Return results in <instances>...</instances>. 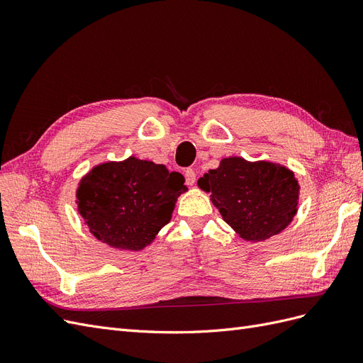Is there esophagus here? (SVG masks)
Instances as JSON below:
<instances>
[{
	"label": "esophagus",
	"instance_id": "34e87169",
	"mask_svg": "<svg viewBox=\"0 0 363 363\" xmlns=\"http://www.w3.org/2000/svg\"><path fill=\"white\" fill-rule=\"evenodd\" d=\"M184 180H186V184L192 186L195 183V171L192 168H188L184 171Z\"/></svg>",
	"mask_w": 363,
	"mask_h": 363
}]
</instances>
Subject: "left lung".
<instances>
[{
    "mask_svg": "<svg viewBox=\"0 0 363 363\" xmlns=\"http://www.w3.org/2000/svg\"><path fill=\"white\" fill-rule=\"evenodd\" d=\"M199 186L224 221L247 240H265L286 227L296 212L300 186L294 172L269 162L250 163L240 157L221 160Z\"/></svg>",
    "mask_w": 363,
    "mask_h": 363,
    "instance_id": "left-lung-1",
    "label": "left lung"
}]
</instances>
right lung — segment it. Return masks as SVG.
Masks as SVG:
<instances>
[{"label":"right lung","instance_id":"1","mask_svg":"<svg viewBox=\"0 0 363 363\" xmlns=\"http://www.w3.org/2000/svg\"><path fill=\"white\" fill-rule=\"evenodd\" d=\"M183 183L180 172L130 157L94 168L80 183L77 203L95 238L136 251L169 223L175 200L186 191Z\"/></svg>","mask_w":363,"mask_h":363}]
</instances>
